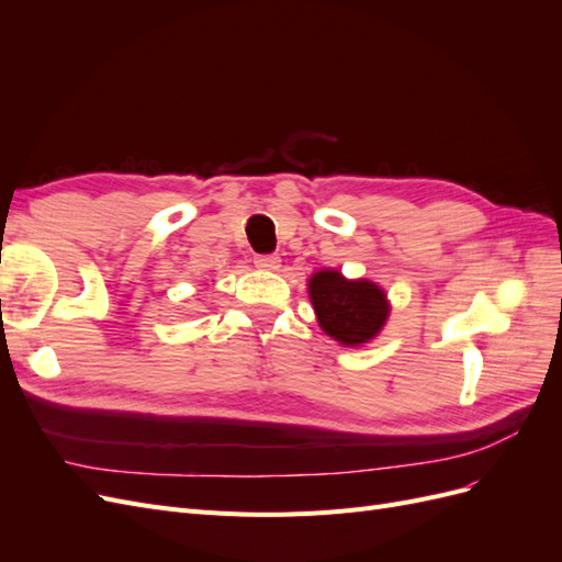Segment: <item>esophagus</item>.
<instances>
[{
    "label": "esophagus",
    "mask_w": 562,
    "mask_h": 562,
    "mask_svg": "<svg viewBox=\"0 0 562 562\" xmlns=\"http://www.w3.org/2000/svg\"><path fill=\"white\" fill-rule=\"evenodd\" d=\"M255 267L262 271H277L281 267L279 255H255Z\"/></svg>",
    "instance_id": "34e87169"
}]
</instances>
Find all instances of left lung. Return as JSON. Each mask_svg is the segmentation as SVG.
I'll use <instances>...</instances> for the list:
<instances>
[{"mask_svg": "<svg viewBox=\"0 0 562 562\" xmlns=\"http://www.w3.org/2000/svg\"><path fill=\"white\" fill-rule=\"evenodd\" d=\"M307 288L321 330L342 347H363L386 326L391 304L375 281L347 279L328 267L312 274Z\"/></svg>", "mask_w": 562, "mask_h": 562, "instance_id": "8db88e82", "label": "left lung"}]
</instances>
